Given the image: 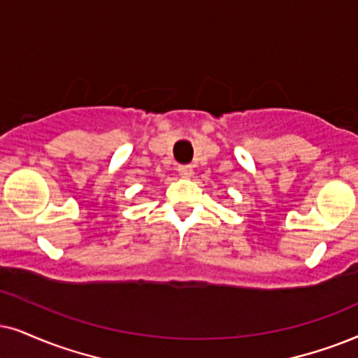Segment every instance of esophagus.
Wrapping results in <instances>:
<instances>
[{
    "label": "esophagus",
    "mask_w": 358,
    "mask_h": 358,
    "mask_svg": "<svg viewBox=\"0 0 358 358\" xmlns=\"http://www.w3.org/2000/svg\"><path fill=\"white\" fill-rule=\"evenodd\" d=\"M178 173L182 178H192L193 169L189 165H182V166H178Z\"/></svg>",
    "instance_id": "1"
}]
</instances>
